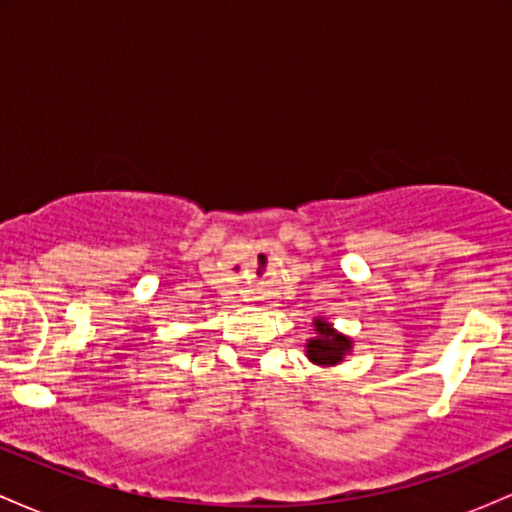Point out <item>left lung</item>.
<instances>
[{
	"label": "left lung",
	"mask_w": 512,
	"mask_h": 512,
	"mask_svg": "<svg viewBox=\"0 0 512 512\" xmlns=\"http://www.w3.org/2000/svg\"><path fill=\"white\" fill-rule=\"evenodd\" d=\"M354 349V339L346 337L327 317H315L313 320V337L305 342V356L310 363L320 368H334L344 361L346 354Z\"/></svg>",
	"instance_id": "1"
}]
</instances>
